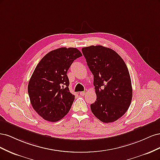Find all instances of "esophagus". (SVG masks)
Segmentation results:
<instances>
[{
  "mask_svg": "<svg viewBox=\"0 0 160 160\" xmlns=\"http://www.w3.org/2000/svg\"><path fill=\"white\" fill-rule=\"evenodd\" d=\"M85 92H84V91H81V92H80V95H81V96H84L85 95Z\"/></svg>",
  "mask_w": 160,
  "mask_h": 160,
  "instance_id": "34e87169",
  "label": "esophagus"
}]
</instances>
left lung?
Instances as JSON below:
<instances>
[{
    "label": "left lung",
    "mask_w": 160,
    "mask_h": 160,
    "mask_svg": "<svg viewBox=\"0 0 160 160\" xmlns=\"http://www.w3.org/2000/svg\"><path fill=\"white\" fill-rule=\"evenodd\" d=\"M82 52L94 76L96 101L92 113L103 123L114 122L126 113L132 87L126 64L113 49L101 45L83 47Z\"/></svg>",
    "instance_id": "1"
}]
</instances>
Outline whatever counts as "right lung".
I'll return each mask as SVG.
<instances>
[{
  "instance_id": "add662e5",
  "label": "right lung",
  "mask_w": 160,
  "mask_h": 160,
  "mask_svg": "<svg viewBox=\"0 0 160 160\" xmlns=\"http://www.w3.org/2000/svg\"><path fill=\"white\" fill-rule=\"evenodd\" d=\"M81 56L77 48L61 47L48 52L37 65L28 93L33 109L44 119L55 122L68 113L75 95L69 91L67 71Z\"/></svg>"
}]
</instances>
